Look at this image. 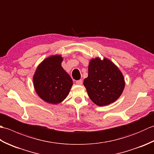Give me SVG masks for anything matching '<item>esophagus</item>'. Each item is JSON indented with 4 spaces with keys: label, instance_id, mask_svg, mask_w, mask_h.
Instances as JSON below:
<instances>
[{
    "label": "esophagus",
    "instance_id": "1",
    "mask_svg": "<svg viewBox=\"0 0 154 154\" xmlns=\"http://www.w3.org/2000/svg\"><path fill=\"white\" fill-rule=\"evenodd\" d=\"M82 83H83V81L81 80V79L78 80V81H76V84L78 85H82Z\"/></svg>",
    "mask_w": 154,
    "mask_h": 154
}]
</instances>
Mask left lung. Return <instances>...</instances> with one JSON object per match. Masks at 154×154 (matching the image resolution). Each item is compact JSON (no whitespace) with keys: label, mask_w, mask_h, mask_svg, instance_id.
Here are the masks:
<instances>
[{"label":"left lung","mask_w":154,"mask_h":154,"mask_svg":"<svg viewBox=\"0 0 154 154\" xmlns=\"http://www.w3.org/2000/svg\"><path fill=\"white\" fill-rule=\"evenodd\" d=\"M83 85L91 100L99 106H106L119 99L125 87L124 75L108 58L91 59L88 77Z\"/></svg>","instance_id":"obj_1"}]
</instances>
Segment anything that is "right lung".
I'll use <instances>...</instances> for the list:
<instances>
[{
  "instance_id": "obj_1",
  "label": "right lung",
  "mask_w": 154,
  "mask_h": 154,
  "mask_svg": "<svg viewBox=\"0 0 154 154\" xmlns=\"http://www.w3.org/2000/svg\"><path fill=\"white\" fill-rule=\"evenodd\" d=\"M61 55L44 59L38 65L33 76L34 89L45 102L57 104L64 100L69 93L73 81L63 68Z\"/></svg>"
}]
</instances>
